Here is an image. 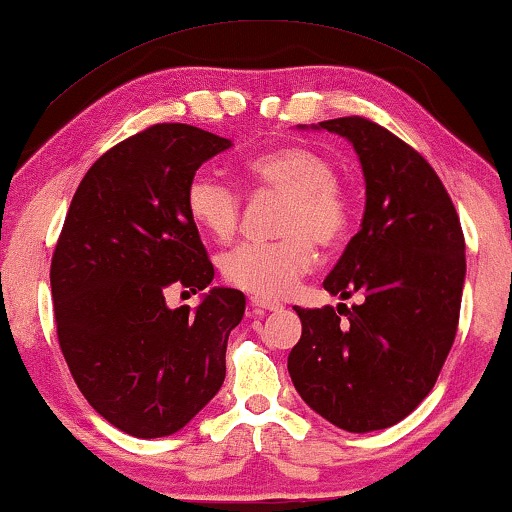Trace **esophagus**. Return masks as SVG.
Instances as JSON below:
<instances>
[{"label":"esophagus","instance_id":"esophagus-1","mask_svg":"<svg viewBox=\"0 0 512 512\" xmlns=\"http://www.w3.org/2000/svg\"><path fill=\"white\" fill-rule=\"evenodd\" d=\"M249 303H251V308L256 310V313H272V310L282 308V305L277 301H270V298H263V296H251Z\"/></svg>","mask_w":512,"mask_h":512}]
</instances>
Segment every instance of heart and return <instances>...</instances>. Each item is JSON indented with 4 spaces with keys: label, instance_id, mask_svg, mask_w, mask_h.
I'll list each match as a JSON object with an SVG mask.
<instances>
[{
    "label": "heart",
    "instance_id": "heart-1",
    "mask_svg": "<svg viewBox=\"0 0 512 512\" xmlns=\"http://www.w3.org/2000/svg\"><path fill=\"white\" fill-rule=\"evenodd\" d=\"M244 181L256 197L282 195L275 242H247L218 261L223 280L263 298L287 296L315 265V245L336 249L353 223V199L338 181L334 162L308 145H282L244 162ZM185 211L199 230L230 240L242 221V195L209 171L185 188Z\"/></svg>",
    "mask_w": 512,
    "mask_h": 512
}]
</instances>
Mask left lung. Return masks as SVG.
Listing matches in <instances>:
<instances>
[{
	"label": "left lung",
	"instance_id": "obj_1",
	"mask_svg": "<svg viewBox=\"0 0 512 512\" xmlns=\"http://www.w3.org/2000/svg\"><path fill=\"white\" fill-rule=\"evenodd\" d=\"M320 129L360 157L362 228L324 280L360 305L298 308L303 334L289 376L303 402L348 433L395 426L433 390L459 329L466 240L440 176L402 138L367 117Z\"/></svg>",
	"mask_w": 512,
	"mask_h": 512
}]
</instances>
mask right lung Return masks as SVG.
I'll list each match as a JSON object with an SVG mask.
<instances>
[{"label": "right lung", "mask_w": 512, "mask_h": 512, "mask_svg": "<svg viewBox=\"0 0 512 512\" xmlns=\"http://www.w3.org/2000/svg\"><path fill=\"white\" fill-rule=\"evenodd\" d=\"M228 138L190 124H155L86 171L51 258L63 357L86 402L124 433L174 435L223 386L230 331L244 294L214 287L171 310L169 287L214 280L185 188Z\"/></svg>", "instance_id": "right-lung-1"}]
</instances>
